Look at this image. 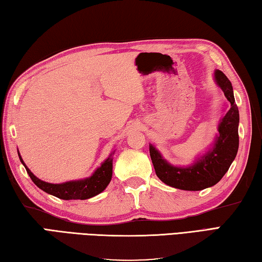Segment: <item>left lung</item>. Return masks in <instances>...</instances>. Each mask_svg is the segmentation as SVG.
I'll list each match as a JSON object with an SVG mask.
<instances>
[{
	"label": "left lung",
	"mask_w": 262,
	"mask_h": 262,
	"mask_svg": "<svg viewBox=\"0 0 262 262\" xmlns=\"http://www.w3.org/2000/svg\"><path fill=\"white\" fill-rule=\"evenodd\" d=\"M215 81L224 91L230 108L219 124V136L214 147L194 165L177 167L167 163L151 145L150 159L156 176L167 186L182 190H202L221 180L235 160L238 150V107L235 103L231 83L221 71H215Z\"/></svg>",
	"instance_id": "obj_1"
}]
</instances>
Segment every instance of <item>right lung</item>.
Returning <instances> with one entry per match:
<instances>
[{
  "label": "right lung",
  "instance_id": "1",
  "mask_svg": "<svg viewBox=\"0 0 262 262\" xmlns=\"http://www.w3.org/2000/svg\"><path fill=\"white\" fill-rule=\"evenodd\" d=\"M114 154V152H113ZM19 155V154H18ZM21 163L25 165V163L21 159V156L19 155ZM113 159L110 156V159H107L102 163L99 169L93 173L90 178H86L84 180H77V181H68L65 184H49V182L39 180L38 178L34 176L31 170L25 165L28 176L31 177L34 184H35L38 188H41L48 194H51L53 196L58 197L61 200H88L91 197L100 194L102 190H105L106 187L110 184L112 179L113 173Z\"/></svg>",
  "mask_w": 262,
  "mask_h": 262
}]
</instances>
